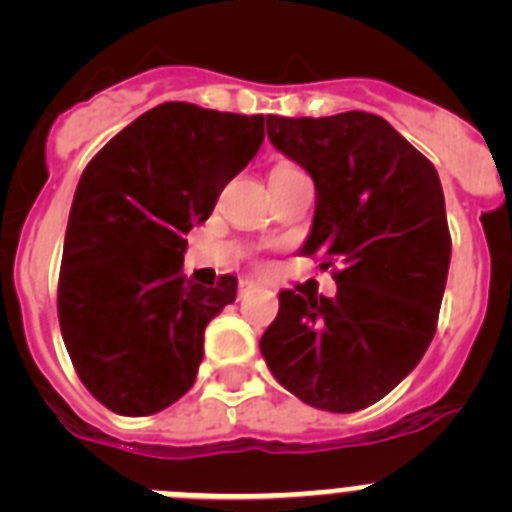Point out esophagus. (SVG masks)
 Segmentation results:
<instances>
[{"label":"esophagus","instance_id":"34e87169","mask_svg":"<svg viewBox=\"0 0 512 512\" xmlns=\"http://www.w3.org/2000/svg\"><path fill=\"white\" fill-rule=\"evenodd\" d=\"M259 287V284L253 282V279H243L241 284H238V295H248V292H251V289H256Z\"/></svg>","mask_w":512,"mask_h":512}]
</instances>
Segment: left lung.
Listing matches in <instances>:
<instances>
[{
    "mask_svg": "<svg viewBox=\"0 0 512 512\" xmlns=\"http://www.w3.org/2000/svg\"><path fill=\"white\" fill-rule=\"evenodd\" d=\"M266 133L315 182L302 253L333 269L338 292H279L261 354L302 402L356 413L395 390L436 333L451 261L441 182L423 153L369 112L266 115Z\"/></svg>",
    "mask_w": 512,
    "mask_h": 512,
    "instance_id": "1",
    "label": "left lung"
}]
</instances>
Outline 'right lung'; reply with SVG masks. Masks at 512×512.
Listing matches in <instances>:
<instances>
[{
    "mask_svg": "<svg viewBox=\"0 0 512 512\" xmlns=\"http://www.w3.org/2000/svg\"><path fill=\"white\" fill-rule=\"evenodd\" d=\"M264 115L189 102L143 112L89 161L63 241L58 323L74 369L117 415L169 408L197 379L205 328L235 300L182 274L184 235L256 156Z\"/></svg>",
    "mask_w": 512,
    "mask_h": 512,
    "instance_id": "1",
    "label": "right lung"
}]
</instances>
